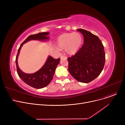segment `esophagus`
I'll use <instances>...</instances> for the list:
<instances>
[{
  "label": "esophagus",
  "mask_w": 125,
  "mask_h": 125,
  "mask_svg": "<svg viewBox=\"0 0 125 125\" xmlns=\"http://www.w3.org/2000/svg\"><path fill=\"white\" fill-rule=\"evenodd\" d=\"M67 57H66V56H62L61 57V60H62V59H67Z\"/></svg>",
  "instance_id": "34e87169"
}]
</instances>
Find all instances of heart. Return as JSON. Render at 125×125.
Masks as SVG:
<instances>
[{
    "mask_svg": "<svg viewBox=\"0 0 125 125\" xmlns=\"http://www.w3.org/2000/svg\"><path fill=\"white\" fill-rule=\"evenodd\" d=\"M83 42V37L78 32L65 33L57 39L56 44L60 49H65L66 53L73 55L80 49Z\"/></svg>",
    "mask_w": 125,
    "mask_h": 125,
    "instance_id": "obj_1",
    "label": "heart"
}]
</instances>
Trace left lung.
I'll list each match as a JSON object with an SVG mask.
<instances>
[{"label":"left lung","instance_id":"left-lung-1","mask_svg":"<svg viewBox=\"0 0 125 125\" xmlns=\"http://www.w3.org/2000/svg\"><path fill=\"white\" fill-rule=\"evenodd\" d=\"M77 30L83 36V44L74 55L68 58V70L77 81L88 83L101 73L105 61V54L99 37L86 30Z\"/></svg>","mask_w":125,"mask_h":125}]
</instances>
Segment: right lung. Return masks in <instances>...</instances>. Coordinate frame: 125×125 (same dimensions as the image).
Instances as JSON below:
<instances>
[{
	"label": "right lung",
	"instance_id": "1",
	"mask_svg": "<svg viewBox=\"0 0 125 125\" xmlns=\"http://www.w3.org/2000/svg\"><path fill=\"white\" fill-rule=\"evenodd\" d=\"M49 34V32H41L38 33V34L29 36L21 43L20 47L18 49V54L16 56V63L18 75L25 83L35 89L43 88L47 86L50 83L53 78L57 65L60 63V58L55 59L51 56H49L47 61L40 69L35 72V73L28 74L24 73L19 68L18 64V58L23 44L31 40L40 41L49 40V37L47 36V35Z\"/></svg>",
	"mask_w": 125,
	"mask_h": 125
}]
</instances>
